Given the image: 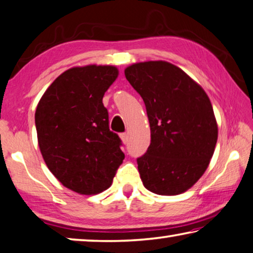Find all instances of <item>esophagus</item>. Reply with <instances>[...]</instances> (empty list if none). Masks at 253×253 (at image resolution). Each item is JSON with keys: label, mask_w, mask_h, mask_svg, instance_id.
<instances>
[{"label": "esophagus", "mask_w": 253, "mask_h": 253, "mask_svg": "<svg viewBox=\"0 0 253 253\" xmlns=\"http://www.w3.org/2000/svg\"><path fill=\"white\" fill-rule=\"evenodd\" d=\"M120 138H121L123 143L127 142V134L126 133H121V134H120Z\"/></svg>", "instance_id": "1"}]
</instances>
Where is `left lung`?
I'll return each instance as SVG.
<instances>
[{"mask_svg": "<svg viewBox=\"0 0 253 253\" xmlns=\"http://www.w3.org/2000/svg\"><path fill=\"white\" fill-rule=\"evenodd\" d=\"M142 97L150 145L137 159L143 185L161 196H176L203 176L211 163L218 126L211 99L192 78L169 62H139L124 70Z\"/></svg>", "mask_w": 253, "mask_h": 253, "instance_id": "8db88e82", "label": "left lung"}]
</instances>
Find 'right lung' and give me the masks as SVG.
<instances>
[{
  "mask_svg": "<svg viewBox=\"0 0 253 253\" xmlns=\"http://www.w3.org/2000/svg\"><path fill=\"white\" fill-rule=\"evenodd\" d=\"M118 76L114 65L71 68L50 84L37 105L35 123L45 164L77 193L91 196L110 188L124 159L103 104Z\"/></svg>",
  "mask_w": 253,
  "mask_h": 253,
  "instance_id": "right-lung-1",
  "label": "right lung"
}]
</instances>
